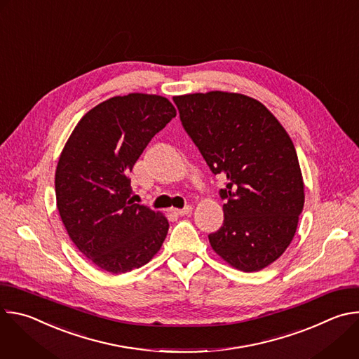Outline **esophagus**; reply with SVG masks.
<instances>
[{
  "instance_id": "34e87169",
  "label": "esophagus",
  "mask_w": 359,
  "mask_h": 359,
  "mask_svg": "<svg viewBox=\"0 0 359 359\" xmlns=\"http://www.w3.org/2000/svg\"><path fill=\"white\" fill-rule=\"evenodd\" d=\"M191 210H193L191 206H184L183 209H173V213L177 216H187L191 213Z\"/></svg>"
}]
</instances>
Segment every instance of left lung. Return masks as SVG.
<instances>
[{
    "label": "left lung",
    "instance_id": "8db88e82",
    "mask_svg": "<svg viewBox=\"0 0 359 359\" xmlns=\"http://www.w3.org/2000/svg\"><path fill=\"white\" fill-rule=\"evenodd\" d=\"M184 130L215 175L224 222L209 236L231 267L252 273L274 263L294 238L304 182L294 143L257 99L212 90L173 97Z\"/></svg>",
    "mask_w": 359,
    "mask_h": 359
}]
</instances>
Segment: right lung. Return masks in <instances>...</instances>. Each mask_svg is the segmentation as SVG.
Instances as JSON below:
<instances>
[{"mask_svg": "<svg viewBox=\"0 0 359 359\" xmlns=\"http://www.w3.org/2000/svg\"><path fill=\"white\" fill-rule=\"evenodd\" d=\"M176 109L149 93L114 96L82 116L55 172L57 208L69 238L100 270L128 273L161 250L169 222L130 200L128 177Z\"/></svg>", "mask_w": 359, "mask_h": 359, "instance_id": "obj_1", "label": "right lung"}]
</instances>
